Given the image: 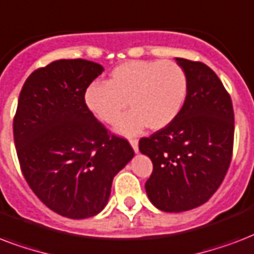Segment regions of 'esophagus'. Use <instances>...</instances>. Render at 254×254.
<instances>
[{"instance_id":"34e87169","label":"esophagus","mask_w":254,"mask_h":254,"mask_svg":"<svg viewBox=\"0 0 254 254\" xmlns=\"http://www.w3.org/2000/svg\"><path fill=\"white\" fill-rule=\"evenodd\" d=\"M129 144H131V147L133 148V151L135 152H139V141L136 140V139H129Z\"/></svg>"}]
</instances>
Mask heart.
Wrapping results in <instances>:
<instances>
[{
    "mask_svg": "<svg viewBox=\"0 0 254 254\" xmlns=\"http://www.w3.org/2000/svg\"><path fill=\"white\" fill-rule=\"evenodd\" d=\"M187 96L186 72L172 61H129L110 74L107 83L94 82L86 88L84 105L100 122L119 121L127 102L131 111L115 127L131 136L145 127L166 128L180 113Z\"/></svg>",
    "mask_w": 254,
    "mask_h": 254,
    "instance_id": "1",
    "label": "heart"
}]
</instances>
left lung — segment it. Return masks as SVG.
<instances>
[{
  "instance_id": "1",
  "label": "left lung",
  "mask_w": 254,
  "mask_h": 254,
  "mask_svg": "<svg viewBox=\"0 0 254 254\" xmlns=\"http://www.w3.org/2000/svg\"><path fill=\"white\" fill-rule=\"evenodd\" d=\"M187 76V96L170 126L139 140L154 171L145 183L149 201L164 212H184L207 202L229 168L235 135L233 106L215 71L176 58Z\"/></svg>"
}]
</instances>
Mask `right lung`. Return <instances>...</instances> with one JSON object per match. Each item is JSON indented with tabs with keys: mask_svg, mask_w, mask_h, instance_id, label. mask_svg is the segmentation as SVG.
Segmentation results:
<instances>
[{
	"mask_svg": "<svg viewBox=\"0 0 254 254\" xmlns=\"http://www.w3.org/2000/svg\"><path fill=\"white\" fill-rule=\"evenodd\" d=\"M103 70L91 61H56L31 72L18 98L13 133L23 176L47 208L68 219L98 215L135 155L84 105Z\"/></svg>",
	"mask_w": 254,
	"mask_h": 254,
	"instance_id": "1",
	"label": "right lung"
}]
</instances>
